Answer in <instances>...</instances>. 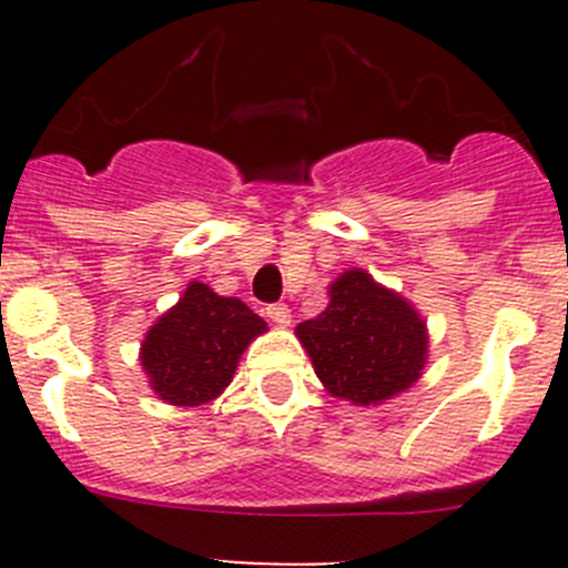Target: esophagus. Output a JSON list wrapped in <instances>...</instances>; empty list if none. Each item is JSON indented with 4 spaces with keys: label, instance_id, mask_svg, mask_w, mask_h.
Instances as JSON below:
<instances>
[{
    "label": "esophagus",
    "instance_id": "obj_1",
    "mask_svg": "<svg viewBox=\"0 0 568 568\" xmlns=\"http://www.w3.org/2000/svg\"><path fill=\"white\" fill-rule=\"evenodd\" d=\"M266 316L272 318L277 326H288V324H291V311H288V305H268V307H266Z\"/></svg>",
    "mask_w": 568,
    "mask_h": 568
}]
</instances>
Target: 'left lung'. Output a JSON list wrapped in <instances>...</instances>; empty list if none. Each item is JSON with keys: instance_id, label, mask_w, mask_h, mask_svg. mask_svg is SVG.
<instances>
[{"instance_id": "1", "label": "left lung", "mask_w": 568, "mask_h": 568, "mask_svg": "<svg viewBox=\"0 0 568 568\" xmlns=\"http://www.w3.org/2000/svg\"><path fill=\"white\" fill-rule=\"evenodd\" d=\"M296 337L326 393L357 406L404 393L420 379L428 357L420 313L363 268H348L329 285L326 311L302 321Z\"/></svg>"}]
</instances>
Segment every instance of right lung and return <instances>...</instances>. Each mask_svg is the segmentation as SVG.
I'll return each mask as SVG.
<instances>
[{
	"label": "right lung",
	"mask_w": 568,
	"mask_h": 568,
	"mask_svg": "<svg viewBox=\"0 0 568 568\" xmlns=\"http://www.w3.org/2000/svg\"><path fill=\"white\" fill-rule=\"evenodd\" d=\"M266 321L236 296H220L205 283H189L142 341L140 363L153 393L173 406H200L231 385L239 357Z\"/></svg>",
	"instance_id": "obj_1"
}]
</instances>
